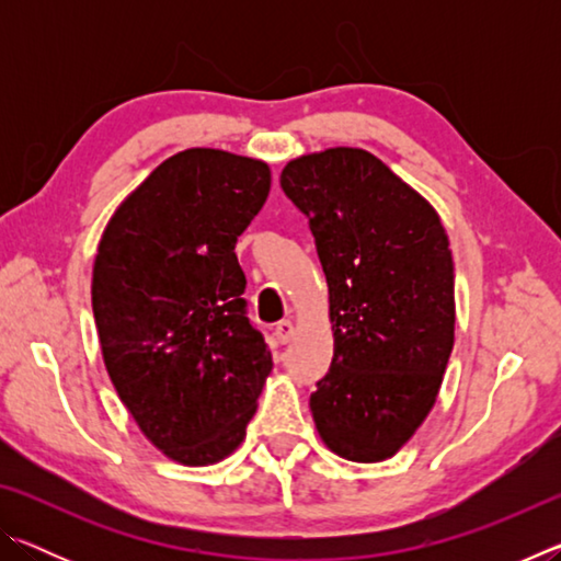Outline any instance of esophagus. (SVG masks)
<instances>
[{
  "label": "esophagus",
  "instance_id": "34e87169",
  "mask_svg": "<svg viewBox=\"0 0 561 561\" xmlns=\"http://www.w3.org/2000/svg\"><path fill=\"white\" fill-rule=\"evenodd\" d=\"M274 336H277L279 344H289L291 336H294V324H291V321L289 319L279 321V324L274 327Z\"/></svg>",
  "mask_w": 561,
  "mask_h": 561
}]
</instances>
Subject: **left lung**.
<instances>
[{
  "label": "left lung",
  "instance_id": "obj_1",
  "mask_svg": "<svg viewBox=\"0 0 561 561\" xmlns=\"http://www.w3.org/2000/svg\"><path fill=\"white\" fill-rule=\"evenodd\" d=\"M279 183L307 215L329 284L334 358L309 398L317 431L341 458L386 460L431 413L453 351L448 234L368 150L289 160Z\"/></svg>",
  "mask_w": 561,
  "mask_h": 561
}]
</instances>
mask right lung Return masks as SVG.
<instances>
[{
    "instance_id": "obj_1",
    "label": "right lung",
    "mask_w": 561,
    "mask_h": 561,
    "mask_svg": "<svg viewBox=\"0 0 561 561\" xmlns=\"http://www.w3.org/2000/svg\"><path fill=\"white\" fill-rule=\"evenodd\" d=\"M262 160L190 148L121 203L93 262L103 364L146 438L183 465L242 443L272 354L234 244L270 195Z\"/></svg>"
}]
</instances>
